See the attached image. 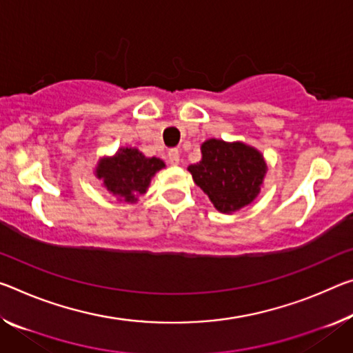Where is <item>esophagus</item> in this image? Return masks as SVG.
Wrapping results in <instances>:
<instances>
[{"instance_id":"esophagus-1","label":"esophagus","mask_w":353,"mask_h":353,"mask_svg":"<svg viewBox=\"0 0 353 353\" xmlns=\"http://www.w3.org/2000/svg\"><path fill=\"white\" fill-rule=\"evenodd\" d=\"M179 161H181V155H179V150L177 149H171L170 152H168V163L177 165Z\"/></svg>"}]
</instances>
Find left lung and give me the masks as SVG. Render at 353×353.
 I'll use <instances>...</instances> for the list:
<instances>
[{
  "mask_svg": "<svg viewBox=\"0 0 353 353\" xmlns=\"http://www.w3.org/2000/svg\"><path fill=\"white\" fill-rule=\"evenodd\" d=\"M187 170L215 209L229 215L257 198L267 163L261 150L247 143L210 138L201 144V160Z\"/></svg>",
  "mask_w": 353,
  "mask_h": 353,
  "instance_id": "1",
  "label": "left lung"
}]
</instances>
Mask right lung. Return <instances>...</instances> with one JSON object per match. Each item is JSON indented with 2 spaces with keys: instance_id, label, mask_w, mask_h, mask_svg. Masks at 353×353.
I'll list each match as a JSON object with an SVG mask.
<instances>
[{
  "instance_id": "1",
  "label": "right lung",
  "mask_w": 353,
  "mask_h": 353,
  "mask_svg": "<svg viewBox=\"0 0 353 353\" xmlns=\"http://www.w3.org/2000/svg\"><path fill=\"white\" fill-rule=\"evenodd\" d=\"M163 168L165 161L157 157H146L137 148H119L114 155L99 159L94 174L117 201L137 204Z\"/></svg>"
}]
</instances>
